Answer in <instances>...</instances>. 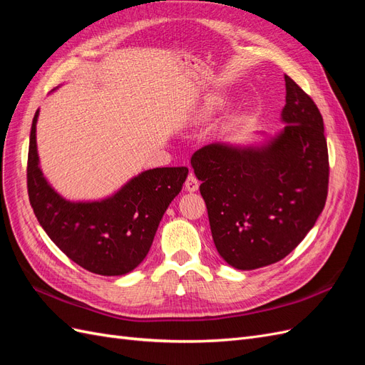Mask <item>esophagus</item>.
I'll use <instances>...</instances> for the list:
<instances>
[{
  "label": "esophagus",
  "mask_w": 365,
  "mask_h": 365,
  "mask_svg": "<svg viewBox=\"0 0 365 365\" xmlns=\"http://www.w3.org/2000/svg\"><path fill=\"white\" fill-rule=\"evenodd\" d=\"M184 187L187 192H196L197 187H200V181L196 180V176L193 173H190L189 176H187V180L184 182Z\"/></svg>",
  "instance_id": "esophagus-1"
}]
</instances>
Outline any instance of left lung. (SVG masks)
Wrapping results in <instances>:
<instances>
[{
  "mask_svg": "<svg viewBox=\"0 0 365 365\" xmlns=\"http://www.w3.org/2000/svg\"><path fill=\"white\" fill-rule=\"evenodd\" d=\"M284 82L286 125L277 137L260 148L208 145L192 157L216 250L237 269L284 259L315 225L327 200L323 117L289 76Z\"/></svg>",
  "mask_w": 365,
  "mask_h": 365,
  "instance_id": "1",
  "label": "left lung"
}]
</instances>
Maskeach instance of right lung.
Listing matches in <instances>:
<instances>
[{"label":"right lung","instance_id":"add662e5","mask_svg":"<svg viewBox=\"0 0 365 365\" xmlns=\"http://www.w3.org/2000/svg\"><path fill=\"white\" fill-rule=\"evenodd\" d=\"M38 113L30 130L27 190L41 227L65 256L83 269L101 275L130 272L148 256L160 220L181 192L189 169L146 170L103 201H65L39 169Z\"/></svg>","mask_w":365,"mask_h":365}]
</instances>
